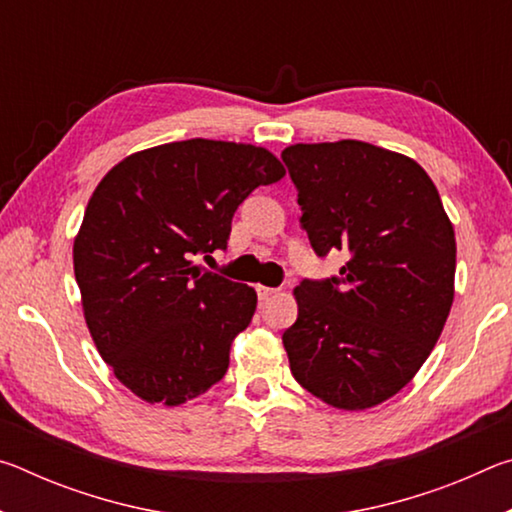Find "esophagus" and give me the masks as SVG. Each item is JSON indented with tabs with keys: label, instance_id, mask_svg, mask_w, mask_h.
<instances>
[{
	"label": "esophagus",
	"instance_id": "esophagus-1",
	"mask_svg": "<svg viewBox=\"0 0 512 512\" xmlns=\"http://www.w3.org/2000/svg\"><path fill=\"white\" fill-rule=\"evenodd\" d=\"M280 291V289H273V287H262V284H259L257 287V298L259 300H268L271 296H275V293Z\"/></svg>",
	"mask_w": 512,
	"mask_h": 512
}]
</instances>
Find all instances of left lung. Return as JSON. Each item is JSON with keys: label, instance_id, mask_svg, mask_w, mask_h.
I'll return each mask as SVG.
<instances>
[{"label": "left lung", "instance_id": "left-lung-1", "mask_svg": "<svg viewBox=\"0 0 512 512\" xmlns=\"http://www.w3.org/2000/svg\"><path fill=\"white\" fill-rule=\"evenodd\" d=\"M318 257L345 250L339 275L296 287L298 318L282 334L291 372L345 411L370 409L409 384L454 300L456 239L418 162L368 142L282 151Z\"/></svg>", "mask_w": 512, "mask_h": 512}]
</instances>
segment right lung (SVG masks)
Returning a JSON list of instances; mask_svg holds the SVG:
<instances>
[{
  "instance_id": "1",
  "label": "right lung",
  "mask_w": 512,
  "mask_h": 512,
  "mask_svg": "<svg viewBox=\"0 0 512 512\" xmlns=\"http://www.w3.org/2000/svg\"><path fill=\"white\" fill-rule=\"evenodd\" d=\"M282 176L266 149L196 137L121 160L94 189L74 275L99 354L137 397L178 406L223 379L257 293L192 257L228 248L237 207Z\"/></svg>"
}]
</instances>
